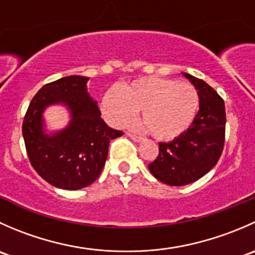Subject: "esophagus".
I'll list each match as a JSON object with an SVG mask.
<instances>
[{"instance_id": "34e87169", "label": "esophagus", "mask_w": 255, "mask_h": 255, "mask_svg": "<svg viewBox=\"0 0 255 255\" xmlns=\"http://www.w3.org/2000/svg\"><path fill=\"white\" fill-rule=\"evenodd\" d=\"M128 137H129L130 139L134 140V142H142V140H143L142 137H138V135L132 134V133H128Z\"/></svg>"}]
</instances>
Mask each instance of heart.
Segmentation results:
<instances>
[{
	"label": "heart",
	"mask_w": 255,
	"mask_h": 255,
	"mask_svg": "<svg viewBox=\"0 0 255 255\" xmlns=\"http://www.w3.org/2000/svg\"><path fill=\"white\" fill-rule=\"evenodd\" d=\"M199 92L189 82L173 79H137L102 97L105 117L116 127L127 125L140 110L142 128L155 139L171 140L191 126L199 110Z\"/></svg>",
	"instance_id": "b5f03b06"
}]
</instances>
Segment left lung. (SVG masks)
<instances>
[{"instance_id": "1", "label": "left lung", "mask_w": 255, "mask_h": 255, "mask_svg": "<svg viewBox=\"0 0 255 255\" xmlns=\"http://www.w3.org/2000/svg\"><path fill=\"white\" fill-rule=\"evenodd\" d=\"M182 75L199 91L200 110L186 132L173 142L159 143L158 156L148 165L155 179L170 186L191 184L206 175L225 146V101L204 80Z\"/></svg>"}]
</instances>
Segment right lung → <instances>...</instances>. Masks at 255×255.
<instances>
[{"label":"right lung","mask_w":255,"mask_h":255,"mask_svg":"<svg viewBox=\"0 0 255 255\" xmlns=\"http://www.w3.org/2000/svg\"><path fill=\"white\" fill-rule=\"evenodd\" d=\"M85 76L71 75L44 85L35 94L23 120L25 150L34 170L53 186L79 190L101 174L110 142L123 134L101 118L97 102L87 94ZM64 103L72 121L53 136L42 132L41 115L49 104Z\"/></svg>","instance_id":"add662e5"}]
</instances>
